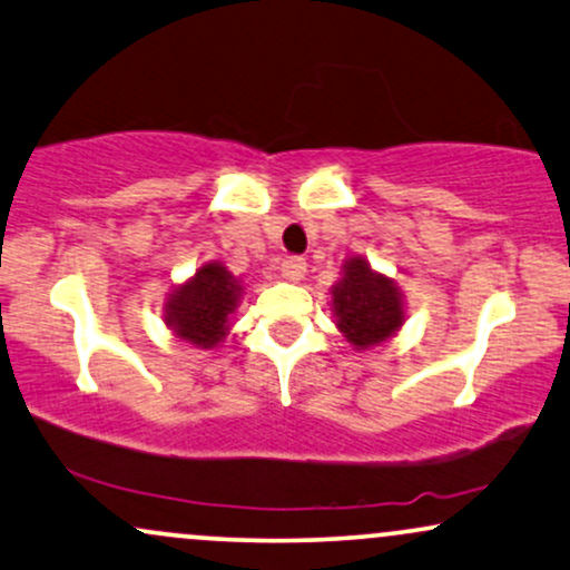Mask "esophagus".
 <instances>
[{
  "label": "esophagus",
  "instance_id": "34e87169",
  "mask_svg": "<svg viewBox=\"0 0 570 570\" xmlns=\"http://www.w3.org/2000/svg\"><path fill=\"white\" fill-rule=\"evenodd\" d=\"M305 273H307V263L303 257L292 255L281 263V276H284L286 281H303Z\"/></svg>",
  "mask_w": 570,
  "mask_h": 570
}]
</instances>
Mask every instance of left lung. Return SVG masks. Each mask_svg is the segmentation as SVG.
<instances>
[{
    "label": "left lung",
    "instance_id": "left-lung-1",
    "mask_svg": "<svg viewBox=\"0 0 570 570\" xmlns=\"http://www.w3.org/2000/svg\"><path fill=\"white\" fill-rule=\"evenodd\" d=\"M337 326L358 347L385 342L401 326L403 307L393 281L376 276L366 259L353 257L345 265V276L332 292Z\"/></svg>",
    "mask_w": 570,
    "mask_h": 570
}]
</instances>
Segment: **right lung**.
<instances>
[{"instance_id": "obj_1", "label": "right lung", "mask_w": 570, "mask_h": 570, "mask_svg": "<svg viewBox=\"0 0 570 570\" xmlns=\"http://www.w3.org/2000/svg\"><path fill=\"white\" fill-rule=\"evenodd\" d=\"M238 299V284L219 263L198 267L196 278L180 286L167 305V324L177 337L212 347L225 337V321Z\"/></svg>"}]
</instances>
